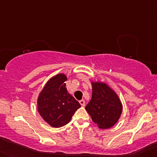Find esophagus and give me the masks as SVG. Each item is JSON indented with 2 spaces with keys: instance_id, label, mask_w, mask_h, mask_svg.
I'll return each instance as SVG.
<instances>
[{
  "instance_id": "1",
  "label": "esophagus",
  "mask_w": 157,
  "mask_h": 157,
  "mask_svg": "<svg viewBox=\"0 0 157 157\" xmlns=\"http://www.w3.org/2000/svg\"><path fill=\"white\" fill-rule=\"evenodd\" d=\"M80 105H82V106H84V105H85V101L83 100V99H82V100L80 101Z\"/></svg>"
}]
</instances>
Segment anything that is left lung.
Wrapping results in <instances>:
<instances>
[{
  "label": "left lung",
  "mask_w": 157,
  "mask_h": 157,
  "mask_svg": "<svg viewBox=\"0 0 157 157\" xmlns=\"http://www.w3.org/2000/svg\"><path fill=\"white\" fill-rule=\"evenodd\" d=\"M92 98L86 110L100 129H108L118 122L122 104L118 95L103 82H91Z\"/></svg>",
  "instance_id": "left-lung-1"
}]
</instances>
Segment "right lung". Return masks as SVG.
<instances>
[{
	"label": "right lung",
	"mask_w": 157,
	"mask_h": 157,
	"mask_svg": "<svg viewBox=\"0 0 157 157\" xmlns=\"http://www.w3.org/2000/svg\"><path fill=\"white\" fill-rule=\"evenodd\" d=\"M67 77L58 74L49 79L37 99V109L44 121L53 128H60L70 122L80 104L67 92Z\"/></svg>",
	"instance_id": "1"
}]
</instances>
